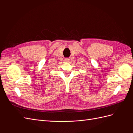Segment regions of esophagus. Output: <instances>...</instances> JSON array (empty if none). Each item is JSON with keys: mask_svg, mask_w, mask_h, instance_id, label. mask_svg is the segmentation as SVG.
<instances>
[{"mask_svg": "<svg viewBox=\"0 0 133 133\" xmlns=\"http://www.w3.org/2000/svg\"><path fill=\"white\" fill-rule=\"evenodd\" d=\"M69 60H70V59H69V58H65V59H64V61H65V62H69Z\"/></svg>", "mask_w": 133, "mask_h": 133, "instance_id": "1", "label": "esophagus"}]
</instances>
